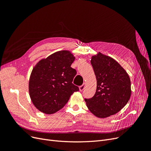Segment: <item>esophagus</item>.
<instances>
[{
  "label": "esophagus",
  "mask_w": 151,
  "mask_h": 151,
  "mask_svg": "<svg viewBox=\"0 0 151 151\" xmlns=\"http://www.w3.org/2000/svg\"><path fill=\"white\" fill-rule=\"evenodd\" d=\"M85 86H86V84L85 83H84L82 86H79V90H80V91H83L84 89V88H85Z\"/></svg>",
  "instance_id": "1"
}]
</instances>
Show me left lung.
I'll return each mask as SVG.
<instances>
[{"instance_id":"8db88e82","label":"left lung","mask_w":151,"mask_h":151,"mask_svg":"<svg viewBox=\"0 0 151 151\" xmlns=\"http://www.w3.org/2000/svg\"><path fill=\"white\" fill-rule=\"evenodd\" d=\"M97 88L94 96L85 99L87 107L98 118L115 115L124 107L131 96L129 76L111 57L99 52L91 58Z\"/></svg>"}]
</instances>
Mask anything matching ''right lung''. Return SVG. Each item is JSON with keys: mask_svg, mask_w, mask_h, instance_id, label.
Instances as JSON below:
<instances>
[{"mask_svg": "<svg viewBox=\"0 0 151 151\" xmlns=\"http://www.w3.org/2000/svg\"><path fill=\"white\" fill-rule=\"evenodd\" d=\"M73 54L62 50L40 60L33 68L29 81V93L35 106L46 114L60 110L70 96L79 89L72 84L76 70L70 66Z\"/></svg>", "mask_w": 151, "mask_h": 151, "instance_id": "add662e5", "label": "right lung"}]
</instances>
